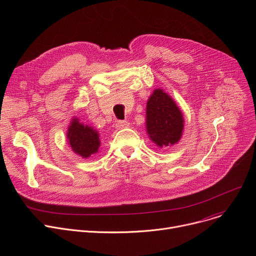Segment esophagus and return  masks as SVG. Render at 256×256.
Here are the masks:
<instances>
[{
  "label": "esophagus",
  "instance_id": "esophagus-1",
  "mask_svg": "<svg viewBox=\"0 0 256 256\" xmlns=\"http://www.w3.org/2000/svg\"><path fill=\"white\" fill-rule=\"evenodd\" d=\"M130 126V122L128 121H126V120H118L116 122V128H128Z\"/></svg>",
  "mask_w": 256,
  "mask_h": 256
}]
</instances>
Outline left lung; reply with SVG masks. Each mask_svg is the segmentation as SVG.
<instances>
[{"instance_id":"1","label":"left lung","mask_w":256,"mask_h":256,"mask_svg":"<svg viewBox=\"0 0 256 256\" xmlns=\"http://www.w3.org/2000/svg\"><path fill=\"white\" fill-rule=\"evenodd\" d=\"M184 114L174 100L163 89H154L146 104V132L158 147L178 144L184 132Z\"/></svg>"}]
</instances>
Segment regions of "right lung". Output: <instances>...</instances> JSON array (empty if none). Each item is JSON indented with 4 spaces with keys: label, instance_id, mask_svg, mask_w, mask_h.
I'll return each instance as SVG.
<instances>
[{
    "label": "right lung",
    "instance_id": "1",
    "mask_svg": "<svg viewBox=\"0 0 256 256\" xmlns=\"http://www.w3.org/2000/svg\"><path fill=\"white\" fill-rule=\"evenodd\" d=\"M66 138L72 150L83 158H88L100 150L98 132L88 124L80 122L78 117H72L70 120L66 132Z\"/></svg>",
    "mask_w": 256,
    "mask_h": 256
}]
</instances>
